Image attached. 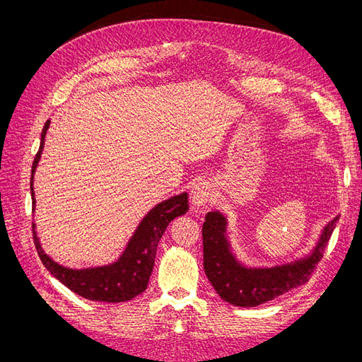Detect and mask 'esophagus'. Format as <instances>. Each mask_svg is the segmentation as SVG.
I'll return each instance as SVG.
<instances>
[{"mask_svg":"<svg viewBox=\"0 0 362 362\" xmlns=\"http://www.w3.org/2000/svg\"><path fill=\"white\" fill-rule=\"evenodd\" d=\"M213 187L210 182L201 181L193 187L192 190V199L194 205H205L206 202H210L213 199Z\"/></svg>","mask_w":362,"mask_h":362,"instance_id":"1","label":"esophagus"}]
</instances>
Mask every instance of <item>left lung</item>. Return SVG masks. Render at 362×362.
Wrapping results in <instances>:
<instances>
[{
    "label": "left lung",
    "mask_w": 362,
    "mask_h": 362,
    "mask_svg": "<svg viewBox=\"0 0 362 362\" xmlns=\"http://www.w3.org/2000/svg\"><path fill=\"white\" fill-rule=\"evenodd\" d=\"M338 217L325 228L313 254L294 264L273 269H246L233 257L225 237V217L211 211L202 228L204 269L208 281L221 298L237 306H257L308 282L325 247L329 242Z\"/></svg>",
    "instance_id": "1"
}]
</instances>
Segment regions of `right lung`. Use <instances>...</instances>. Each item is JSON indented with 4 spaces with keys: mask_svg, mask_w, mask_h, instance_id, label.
I'll return each mask as SVG.
<instances>
[{
    "mask_svg": "<svg viewBox=\"0 0 362 362\" xmlns=\"http://www.w3.org/2000/svg\"><path fill=\"white\" fill-rule=\"evenodd\" d=\"M49 127V120H47L45 127L42 129L40 146L31 166V199L35 205V192H33V173L36 170L37 161L40 158V152L43 149L47 129ZM189 210L187 193H181L173 196L156 205L140 222L137 231L134 233L131 242L128 243L124 255L120 257L115 264L72 270L66 269L57 262H54L39 245V238L35 231L33 223V240L43 266L48 269L52 276H56L62 284H64L71 291L76 293L83 298L96 302H125L136 298L137 294L145 291L148 287V281L151 272L154 269L156 252L161 235L166 231L168 225L177 216H182Z\"/></svg>",
    "mask_w": 362,
    "mask_h": 362,
    "instance_id": "add662e5",
    "label": "right lung"
}]
</instances>
